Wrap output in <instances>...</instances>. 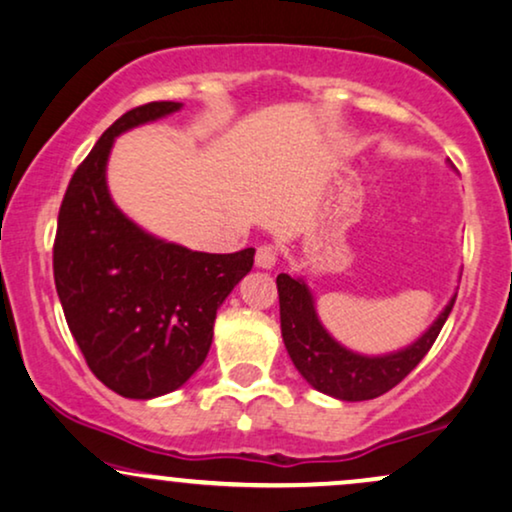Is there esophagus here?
Returning a JSON list of instances; mask_svg holds the SVG:
<instances>
[{
  "mask_svg": "<svg viewBox=\"0 0 512 512\" xmlns=\"http://www.w3.org/2000/svg\"><path fill=\"white\" fill-rule=\"evenodd\" d=\"M277 263V246L275 244H261L256 251V266L258 268H273Z\"/></svg>",
  "mask_w": 512,
  "mask_h": 512,
  "instance_id": "34e87169",
  "label": "esophagus"
}]
</instances>
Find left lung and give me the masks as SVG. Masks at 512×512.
Wrapping results in <instances>:
<instances>
[{
    "label": "left lung",
    "instance_id": "left-lung-1",
    "mask_svg": "<svg viewBox=\"0 0 512 512\" xmlns=\"http://www.w3.org/2000/svg\"><path fill=\"white\" fill-rule=\"evenodd\" d=\"M277 294H280L282 339L296 370L311 387L342 401L377 399L394 389L427 356L456 304V299H451L444 313L413 346L389 356L368 358L346 351L325 332L315 315L313 296L304 282L280 273Z\"/></svg>",
    "mask_w": 512,
    "mask_h": 512
}]
</instances>
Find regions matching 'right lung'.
<instances>
[{"label": "right lung", "mask_w": 512, "mask_h": 512, "mask_svg": "<svg viewBox=\"0 0 512 512\" xmlns=\"http://www.w3.org/2000/svg\"><path fill=\"white\" fill-rule=\"evenodd\" d=\"M178 109L149 102L123 113L75 168L56 223L54 282L68 330L97 380L128 399L168 394L197 372L218 306L254 266V249L189 251L147 235L113 206V137Z\"/></svg>", "instance_id": "1"}]
</instances>
